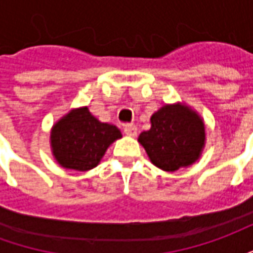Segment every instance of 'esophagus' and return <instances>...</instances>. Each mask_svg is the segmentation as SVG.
<instances>
[{"instance_id": "esophagus-1", "label": "esophagus", "mask_w": 253, "mask_h": 253, "mask_svg": "<svg viewBox=\"0 0 253 253\" xmlns=\"http://www.w3.org/2000/svg\"><path fill=\"white\" fill-rule=\"evenodd\" d=\"M125 134L128 137H135L137 135V127L132 126V125H127V126H125Z\"/></svg>"}]
</instances>
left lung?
<instances>
[{
    "mask_svg": "<svg viewBox=\"0 0 253 253\" xmlns=\"http://www.w3.org/2000/svg\"><path fill=\"white\" fill-rule=\"evenodd\" d=\"M150 128L138 137L150 163L165 172L187 168L201 159L206 143L205 121L184 103L165 104L150 116Z\"/></svg>",
    "mask_w": 253,
    "mask_h": 253,
    "instance_id": "left-lung-1",
    "label": "left lung"
}]
</instances>
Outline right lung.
Segmentation results:
<instances>
[{
  "label": "right lung",
  "instance_id": "add662e5",
  "mask_svg": "<svg viewBox=\"0 0 253 253\" xmlns=\"http://www.w3.org/2000/svg\"><path fill=\"white\" fill-rule=\"evenodd\" d=\"M119 138L122 132L118 127L100 122L88 107H78L52 125L50 146L62 168L84 172L97 167L107 149Z\"/></svg>",
  "mask_w": 253,
  "mask_h": 253
}]
</instances>
